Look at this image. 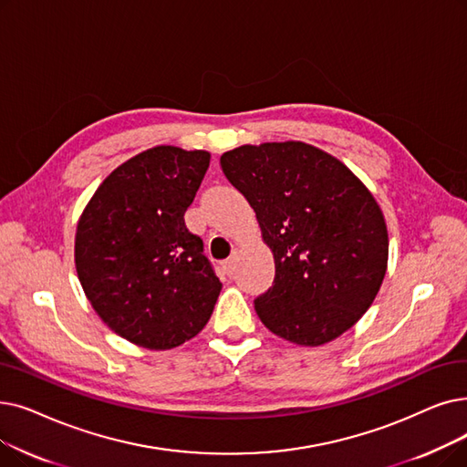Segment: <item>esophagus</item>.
Returning <instances> with one entry per match:
<instances>
[{"mask_svg":"<svg viewBox=\"0 0 467 467\" xmlns=\"http://www.w3.org/2000/svg\"><path fill=\"white\" fill-rule=\"evenodd\" d=\"M234 269H236V254H234V255H231L229 259L223 261V271H225L227 275H233V273H234Z\"/></svg>","mask_w":467,"mask_h":467,"instance_id":"34e87169","label":"esophagus"}]
</instances>
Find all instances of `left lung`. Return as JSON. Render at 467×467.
Here are the masks:
<instances>
[{"label":"left lung","mask_w":467,"mask_h":467,"mask_svg":"<svg viewBox=\"0 0 467 467\" xmlns=\"http://www.w3.org/2000/svg\"><path fill=\"white\" fill-rule=\"evenodd\" d=\"M221 168L255 212L275 257L257 317L278 337L324 346L368 311L388 271L389 236L367 185L336 156L301 140L242 145Z\"/></svg>","instance_id":"left-lung-1"}]
</instances>
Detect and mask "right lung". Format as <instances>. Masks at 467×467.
I'll return each mask as SVG.
<instances>
[{
    "label": "right lung",
    "mask_w": 467,
    "mask_h": 467,
    "mask_svg": "<svg viewBox=\"0 0 467 467\" xmlns=\"http://www.w3.org/2000/svg\"><path fill=\"white\" fill-rule=\"evenodd\" d=\"M210 152L158 145L118 166L78 221L74 263L91 307L139 348L173 349L206 327L221 292L185 212Z\"/></svg>",
    "instance_id": "add662e5"
}]
</instances>
